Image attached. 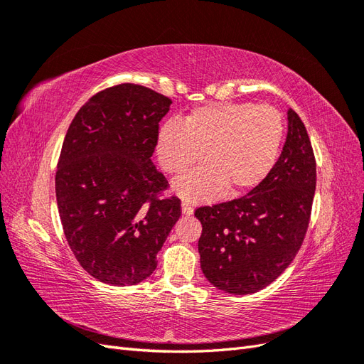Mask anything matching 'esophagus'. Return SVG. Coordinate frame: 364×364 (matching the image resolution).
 I'll use <instances>...</instances> for the list:
<instances>
[{"label":"esophagus","mask_w":364,"mask_h":364,"mask_svg":"<svg viewBox=\"0 0 364 364\" xmlns=\"http://www.w3.org/2000/svg\"><path fill=\"white\" fill-rule=\"evenodd\" d=\"M193 213H194V209H193L191 203L183 202V203H182V214H183V215H193Z\"/></svg>","instance_id":"1"}]
</instances>
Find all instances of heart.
Listing matches in <instances>:
<instances>
[{"label":"heart","mask_w":364,"mask_h":364,"mask_svg":"<svg viewBox=\"0 0 364 364\" xmlns=\"http://www.w3.org/2000/svg\"><path fill=\"white\" fill-rule=\"evenodd\" d=\"M284 139V118L269 105L214 103L197 107L183 126L168 121L158 134L156 151L165 171L188 173L174 191L190 202L235 197L264 182L278 161ZM204 156H201V151Z\"/></svg>","instance_id":"1"}]
</instances>
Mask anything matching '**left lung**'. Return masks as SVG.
Instances as JSON below:
<instances>
[{
  "label": "left lung",
  "mask_w": 364,
  "mask_h": 364,
  "mask_svg": "<svg viewBox=\"0 0 364 364\" xmlns=\"http://www.w3.org/2000/svg\"><path fill=\"white\" fill-rule=\"evenodd\" d=\"M281 156L261 185L240 199L196 209L202 223L200 267L229 294L262 290L301 249L316 191V159L306 129L293 109Z\"/></svg>",
  "instance_id": "obj_1"
}]
</instances>
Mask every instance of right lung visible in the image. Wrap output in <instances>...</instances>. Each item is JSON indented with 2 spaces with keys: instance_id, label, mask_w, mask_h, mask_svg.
I'll list each match as a JSON object with an SVG mask.
<instances>
[{
  "instance_id": "add662e5",
  "label": "right lung",
  "mask_w": 364,
  "mask_h": 364,
  "mask_svg": "<svg viewBox=\"0 0 364 364\" xmlns=\"http://www.w3.org/2000/svg\"><path fill=\"white\" fill-rule=\"evenodd\" d=\"M171 100L121 83L95 94L63 139L56 199L65 237L80 266L111 285H136L181 217L178 197L158 199L167 179L151 162Z\"/></svg>"
}]
</instances>
